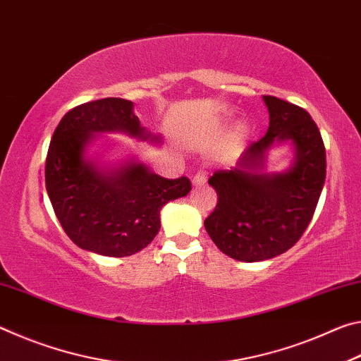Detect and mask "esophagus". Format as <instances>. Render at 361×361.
I'll return each mask as SVG.
<instances>
[{
    "label": "esophagus",
    "mask_w": 361,
    "mask_h": 361,
    "mask_svg": "<svg viewBox=\"0 0 361 361\" xmlns=\"http://www.w3.org/2000/svg\"><path fill=\"white\" fill-rule=\"evenodd\" d=\"M205 183H207V173L205 172H197L194 175V178H192L194 186H202V185H205Z\"/></svg>",
    "instance_id": "34e87169"
}]
</instances>
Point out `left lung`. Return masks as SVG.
I'll list each match as a JSON object with an SVG mask.
<instances>
[{
    "label": "left lung",
    "instance_id": "1",
    "mask_svg": "<svg viewBox=\"0 0 361 361\" xmlns=\"http://www.w3.org/2000/svg\"><path fill=\"white\" fill-rule=\"evenodd\" d=\"M269 129L243 152L232 170H218L209 185L218 204L204 226L224 255L237 261L271 259L301 239L319 204L326 176V152L319 127L304 108L262 97ZM276 141H291L295 162L283 174L257 172Z\"/></svg>",
    "mask_w": 361,
    "mask_h": 361
}]
</instances>
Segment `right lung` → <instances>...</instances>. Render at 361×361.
<instances>
[{"label":"right lung","instance_id":"obj_1","mask_svg":"<svg viewBox=\"0 0 361 361\" xmlns=\"http://www.w3.org/2000/svg\"><path fill=\"white\" fill-rule=\"evenodd\" d=\"M111 130L149 137L130 100L109 97L70 109L49 145L46 189L65 234L79 248L122 258L149 245L161 229V209L185 197L191 181L162 178L142 164L100 172L85 161L84 149L92 133Z\"/></svg>","mask_w":361,"mask_h":361}]
</instances>
